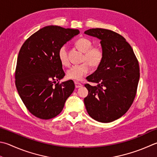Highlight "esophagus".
I'll list each match as a JSON object with an SVG mask.
<instances>
[{"label": "esophagus", "instance_id": "1", "mask_svg": "<svg viewBox=\"0 0 157 157\" xmlns=\"http://www.w3.org/2000/svg\"><path fill=\"white\" fill-rule=\"evenodd\" d=\"M75 87L76 88H79V87H81L82 86V85L81 83H80L78 82H75Z\"/></svg>", "mask_w": 157, "mask_h": 157}]
</instances>
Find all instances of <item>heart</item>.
I'll use <instances>...</instances> for the list:
<instances>
[{
  "mask_svg": "<svg viewBox=\"0 0 157 157\" xmlns=\"http://www.w3.org/2000/svg\"><path fill=\"white\" fill-rule=\"evenodd\" d=\"M75 44L80 51L85 52L83 61H87L88 63L84 62L81 64L71 66L67 70L66 76L67 78L78 81L89 72L90 65L92 67H96L101 63L104 57V52L100 47H92V42L87 38H80L76 41ZM58 56L63 66H66L69 64L66 46L61 47L58 52Z\"/></svg>",
  "mask_w": 157,
  "mask_h": 157,
  "instance_id": "obj_1",
  "label": "heart"
}]
</instances>
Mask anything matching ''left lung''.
<instances>
[{"label":"left lung","mask_w":157,"mask_h":157,"mask_svg":"<svg viewBox=\"0 0 157 157\" xmlns=\"http://www.w3.org/2000/svg\"><path fill=\"white\" fill-rule=\"evenodd\" d=\"M85 34L100 40L104 57L97 70L86 78L96 86L85 84L84 98L91 117L109 123L122 117L133 102L140 80V67L131 45L124 37L105 29H91Z\"/></svg>","instance_id":"left-lung-1"}]
</instances>
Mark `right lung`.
<instances>
[{
  "label": "right lung",
  "instance_id": "add662e5",
  "mask_svg": "<svg viewBox=\"0 0 157 157\" xmlns=\"http://www.w3.org/2000/svg\"><path fill=\"white\" fill-rule=\"evenodd\" d=\"M79 33L78 29L47 26L29 37L20 48L16 86L23 103L35 117L48 120L57 116L75 90L72 80L56 83L65 76L58 52Z\"/></svg>",
  "mask_w": 157,
  "mask_h": 157
}]
</instances>
